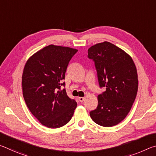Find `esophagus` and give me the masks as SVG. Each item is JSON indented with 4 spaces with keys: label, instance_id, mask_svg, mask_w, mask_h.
Listing matches in <instances>:
<instances>
[{
    "label": "esophagus",
    "instance_id": "obj_1",
    "mask_svg": "<svg viewBox=\"0 0 156 156\" xmlns=\"http://www.w3.org/2000/svg\"><path fill=\"white\" fill-rule=\"evenodd\" d=\"M84 99H85V98H83V97H78V100L80 102H83L84 100Z\"/></svg>",
    "mask_w": 156,
    "mask_h": 156
}]
</instances>
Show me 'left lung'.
Segmentation results:
<instances>
[{"label": "left lung", "mask_w": 156, "mask_h": 156, "mask_svg": "<svg viewBox=\"0 0 156 156\" xmlns=\"http://www.w3.org/2000/svg\"><path fill=\"white\" fill-rule=\"evenodd\" d=\"M88 57L95 62L100 87H106L98 96V107L90 116L100 126H115L128 115L136 99L138 79L135 63L127 53L107 41L89 47Z\"/></svg>", "instance_id": "8db88e82"}]
</instances>
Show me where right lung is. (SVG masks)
I'll return each instance as SVG.
<instances>
[{"label": "right lung", "mask_w": 156, "mask_h": 156, "mask_svg": "<svg viewBox=\"0 0 156 156\" xmlns=\"http://www.w3.org/2000/svg\"><path fill=\"white\" fill-rule=\"evenodd\" d=\"M78 51L67 47L50 44L39 50L26 62L22 76L24 100L31 113L42 125L56 129L72 119L77 102L68 97L65 72Z\"/></svg>", "instance_id": "1"}]
</instances>
